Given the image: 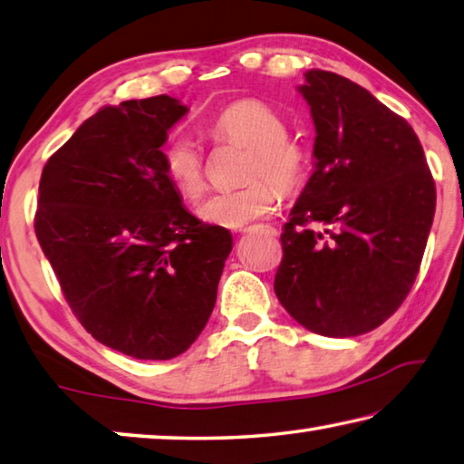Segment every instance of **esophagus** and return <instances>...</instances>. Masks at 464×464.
I'll use <instances>...</instances> for the list:
<instances>
[{
	"label": "esophagus",
	"mask_w": 464,
	"mask_h": 464,
	"mask_svg": "<svg viewBox=\"0 0 464 464\" xmlns=\"http://www.w3.org/2000/svg\"><path fill=\"white\" fill-rule=\"evenodd\" d=\"M255 230V227H245V230H242V232H245V234H248V232H253ZM265 230L266 232H269L271 234V237H277V230H275V227H271V226H265Z\"/></svg>",
	"instance_id": "1"
}]
</instances>
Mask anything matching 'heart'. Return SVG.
<instances>
[{
  "label": "heart",
  "mask_w": 464,
  "mask_h": 464,
  "mask_svg": "<svg viewBox=\"0 0 464 464\" xmlns=\"http://www.w3.org/2000/svg\"><path fill=\"white\" fill-rule=\"evenodd\" d=\"M216 142L240 144L250 150L246 185L218 191L203 199L198 214L203 222L222 227H242L271 214L281 193L302 189L310 173V157L302 144L287 136L281 113L256 97H242L219 110L208 124ZM162 169L185 198H198L206 187V165L198 142L185 132H173L160 149ZM269 178L271 184L263 179Z\"/></svg>",
  "instance_id": "1"
}]
</instances>
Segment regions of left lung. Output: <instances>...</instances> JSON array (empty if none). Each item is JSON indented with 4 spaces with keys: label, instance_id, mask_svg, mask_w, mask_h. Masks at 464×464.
Listing matches in <instances>:
<instances>
[{
    "label": "left lung",
    "instance_id": "1",
    "mask_svg": "<svg viewBox=\"0 0 464 464\" xmlns=\"http://www.w3.org/2000/svg\"><path fill=\"white\" fill-rule=\"evenodd\" d=\"M315 169L283 226L275 294L294 320L330 338L381 326L418 277L436 185L413 128L367 89L312 69Z\"/></svg>",
    "mask_w": 464,
    "mask_h": 464
}]
</instances>
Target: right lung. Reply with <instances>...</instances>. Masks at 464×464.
I'll return each mask as SVG.
<instances>
[{"label":"right lung","mask_w":464,"mask_h":464,"mask_svg":"<svg viewBox=\"0 0 464 464\" xmlns=\"http://www.w3.org/2000/svg\"><path fill=\"white\" fill-rule=\"evenodd\" d=\"M187 113L169 95L105 105L43 169L36 238L97 343L169 361L216 305L232 234L185 209L160 146Z\"/></svg>","instance_id":"obj_1"}]
</instances>
